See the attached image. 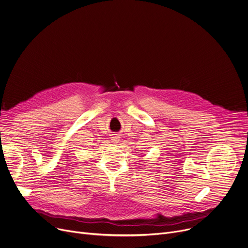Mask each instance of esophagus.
Returning a JSON list of instances; mask_svg holds the SVG:
<instances>
[{
    "instance_id": "esophagus-1",
    "label": "esophagus",
    "mask_w": 248,
    "mask_h": 248,
    "mask_svg": "<svg viewBox=\"0 0 248 248\" xmlns=\"http://www.w3.org/2000/svg\"><path fill=\"white\" fill-rule=\"evenodd\" d=\"M111 140H112L113 143H118L119 141H120V137H119L118 134H114V135L111 137Z\"/></svg>"
}]
</instances>
